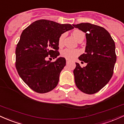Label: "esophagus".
<instances>
[{
	"mask_svg": "<svg viewBox=\"0 0 124 124\" xmlns=\"http://www.w3.org/2000/svg\"><path fill=\"white\" fill-rule=\"evenodd\" d=\"M69 62H70V60H68V59H66V63H67V64L69 63Z\"/></svg>",
	"mask_w": 124,
	"mask_h": 124,
	"instance_id": "obj_1",
	"label": "esophagus"
}]
</instances>
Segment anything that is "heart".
<instances>
[{"label":"heart","instance_id":"b5f03b06","mask_svg":"<svg viewBox=\"0 0 124 124\" xmlns=\"http://www.w3.org/2000/svg\"><path fill=\"white\" fill-rule=\"evenodd\" d=\"M73 34L74 37H75L77 41L81 39L84 38L85 34L83 31H81L80 30H75L73 32ZM66 36L65 33H62L60 36L59 39H58V45L60 46H62L63 43L64 39ZM80 50L77 49H70V48H64V50L61 51V55L62 57L66 58V59L68 60H73L75 58L77 57L78 55H80Z\"/></svg>","mask_w":124,"mask_h":124}]
</instances>
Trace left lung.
<instances>
[{
  "label": "left lung",
  "instance_id": "1",
  "mask_svg": "<svg viewBox=\"0 0 124 124\" xmlns=\"http://www.w3.org/2000/svg\"><path fill=\"white\" fill-rule=\"evenodd\" d=\"M85 33V53L79 60L87 64L82 68L78 63L74 70L77 88L87 94L98 92L112 77L116 60L115 45L108 31L104 27L88 23L73 24Z\"/></svg>",
  "mask_w": 124,
  "mask_h": 124
}]
</instances>
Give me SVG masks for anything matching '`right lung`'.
I'll use <instances>...</instances> for the list:
<instances>
[{"label": "right lung", "mask_w": 124, "mask_h": 124, "mask_svg": "<svg viewBox=\"0 0 124 124\" xmlns=\"http://www.w3.org/2000/svg\"><path fill=\"white\" fill-rule=\"evenodd\" d=\"M74 29L70 24L39 20L22 32L16 48V65L21 78L31 90L46 93L57 85L60 72L66 66L65 58L59 55L58 39L61 34Z\"/></svg>", "instance_id": "obj_1"}]
</instances>
